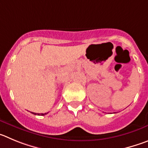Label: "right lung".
<instances>
[{"label": "right lung", "instance_id": "add662e5", "mask_svg": "<svg viewBox=\"0 0 148 148\" xmlns=\"http://www.w3.org/2000/svg\"><path fill=\"white\" fill-rule=\"evenodd\" d=\"M32 114H35V115H36V114H38V115H40V114H36V113H32ZM41 115H44V114H41Z\"/></svg>", "mask_w": 148, "mask_h": 148}]
</instances>
